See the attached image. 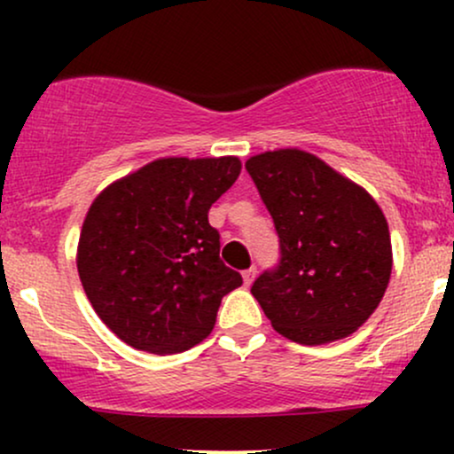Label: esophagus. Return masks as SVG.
Wrapping results in <instances>:
<instances>
[{"label": "esophagus", "instance_id": "1", "mask_svg": "<svg viewBox=\"0 0 454 454\" xmlns=\"http://www.w3.org/2000/svg\"><path fill=\"white\" fill-rule=\"evenodd\" d=\"M254 279H256V269L243 270V284H245V286H252Z\"/></svg>", "mask_w": 454, "mask_h": 454}]
</instances>
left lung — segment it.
<instances>
[{
  "label": "left lung",
  "mask_w": 454,
  "mask_h": 454,
  "mask_svg": "<svg viewBox=\"0 0 454 454\" xmlns=\"http://www.w3.org/2000/svg\"><path fill=\"white\" fill-rule=\"evenodd\" d=\"M279 237V262L254 281L270 325L303 346L343 340L376 311L393 269L388 223L361 185L301 149L245 161Z\"/></svg>",
  "instance_id": "obj_1"
}]
</instances>
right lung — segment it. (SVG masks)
<instances>
[{
	"label": "right lung",
	"mask_w": 454,
	"mask_h": 454,
	"mask_svg": "<svg viewBox=\"0 0 454 454\" xmlns=\"http://www.w3.org/2000/svg\"><path fill=\"white\" fill-rule=\"evenodd\" d=\"M241 173L239 158H161L93 200L76 267L100 320L128 346L176 354L215 326L243 284L220 260L209 209Z\"/></svg>",
	"instance_id": "obj_1"
}]
</instances>
